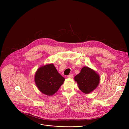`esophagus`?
<instances>
[{
	"instance_id": "1",
	"label": "esophagus",
	"mask_w": 129,
	"mask_h": 129,
	"mask_svg": "<svg viewBox=\"0 0 129 129\" xmlns=\"http://www.w3.org/2000/svg\"><path fill=\"white\" fill-rule=\"evenodd\" d=\"M67 77H68L69 78H72L73 77V74H70V75H69L68 76H67Z\"/></svg>"
}]
</instances>
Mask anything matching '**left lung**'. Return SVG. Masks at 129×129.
<instances>
[{
	"label": "left lung",
	"mask_w": 129,
	"mask_h": 129,
	"mask_svg": "<svg viewBox=\"0 0 129 129\" xmlns=\"http://www.w3.org/2000/svg\"><path fill=\"white\" fill-rule=\"evenodd\" d=\"M79 89L83 92L88 94L95 89L99 85L100 77L94 70L85 66L80 72L74 77Z\"/></svg>",
	"instance_id": "8db88e82"
}]
</instances>
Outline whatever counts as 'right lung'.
<instances>
[{"label": "right lung", "mask_w": 129, "mask_h": 129, "mask_svg": "<svg viewBox=\"0 0 129 129\" xmlns=\"http://www.w3.org/2000/svg\"><path fill=\"white\" fill-rule=\"evenodd\" d=\"M35 83L39 90L47 96L55 93L65 80L53 64L40 67L35 74Z\"/></svg>", "instance_id": "right-lung-1"}]
</instances>
